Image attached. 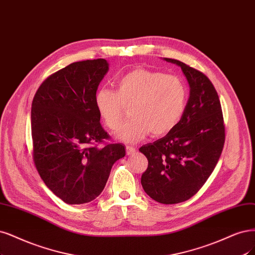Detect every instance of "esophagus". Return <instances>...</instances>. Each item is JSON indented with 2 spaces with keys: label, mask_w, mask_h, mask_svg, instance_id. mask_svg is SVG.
<instances>
[{
  "label": "esophagus",
  "mask_w": 255,
  "mask_h": 255,
  "mask_svg": "<svg viewBox=\"0 0 255 255\" xmlns=\"http://www.w3.org/2000/svg\"><path fill=\"white\" fill-rule=\"evenodd\" d=\"M136 152V148L134 146H130V145H127V154L128 155H133Z\"/></svg>",
  "instance_id": "1"
}]
</instances>
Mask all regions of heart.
Instances as JSON below:
<instances>
[{
    "label": "heart",
    "instance_id": "obj_1",
    "mask_svg": "<svg viewBox=\"0 0 255 255\" xmlns=\"http://www.w3.org/2000/svg\"><path fill=\"white\" fill-rule=\"evenodd\" d=\"M188 102V89L181 79L145 68H137L116 81V92L99 87L94 103L103 122L115 129L129 107L131 118L114 133L121 141L135 142L148 131L169 133L181 120Z\"/></svg>",
    "mask_w": 255,
    "mask_h": 255
}]
</instances>
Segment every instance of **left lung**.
Segmentation results:
<instances>
[{
	"label": "left lung",
	"instance_id": "left-lung-1",
	"mask_svg": "<svg viewBox=\"0 0 255 255\" xmlns=\"http://www.w3.org/2000/svg\"><path fill=\"white\" fill-rule=\"evenodd\" d=\"M190 97L179 124L164 137L139 148L148 160L141 176L146 194L160 204L190 199L204 186L222 155L225 125L217 92L209 78L178 60Z\"/></svg>",
	"mask_w": 255,
	"mask_h": 255
}]
</instances>
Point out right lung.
Listing matches in <instances>:
<instances>
[{
    "label": "right lung",
    "mask_w": 255,
    "mask_h": 255,
    "mask_svg": "<svg viewBox=\"0 0 255 255\" xmlns=\"http://www.w3.org/2000/svg\"><path fill=\"white\" fill-rule=\"evenodd\" d=\"M109 71L104 59L79 61L50 75L31 104L32 157L47 188L68 205L98 197L125 145L105 143L94 96Z\"/></svg>",
    "instance_id": "add662e5"
}]
</instances>
